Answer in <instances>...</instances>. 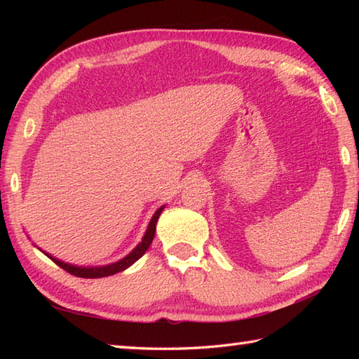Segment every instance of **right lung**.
Here are the masks:
<instances>
[{
	"label": "right lung",
	"mask_w": 359,
	"mask_h": 359,
	"mask_svg": "<svg viewBox=\"0 0 359 359\" xmlns=\"http://www.w3.org/2000/svg\"><path fill=\"white\" fill-rule=\"evenodd\" d=\"M163 208H165V205H163V207H160V208L154 212V216L151 217L149 224H148V228H147V231H144L142 241L139 242V245H137V247L131 251V253L126 255L123 259H120V261H117V262H112V264H108V265H98V266H81V265H74V264H67V262H65V261H60V259L53 257V256L49 255V253H46V251H43L41 248H38V250L43 251V253H44L46 256H48L49 259H52V261L55 262L58 266H62L63 270H66L67 273L74 274V276H79V278H90V279H93V278L112 276V274H116V273H120V271H123V270L129 269V266H131L135 261H139V259H140L144 253H147V250L149 248L152 239H154L156 224H157V220H158V216L162 215Z\"/></svg>",
	"instance_id": "obj_1"
}]
</instances>
